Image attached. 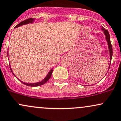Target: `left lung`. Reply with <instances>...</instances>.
<instances>
[{
	"instance_id": "left-lung-1",
	"label": "left lung",
	"mask_w": 121,
	"mask_h": 121,
	"mask_svg": "<svg viewBox=\"0 0 121 121\" xmlns=\"http://www.w3.org/2000/svg\"><path fill=\"white\" fill-rule=\"evenodd\" d=\"M101 30L103 31V33L105 36V39L106 40H107V43H108V49H109V57H110V63H109V68L108 70L110 68V63H111V60H112V55H113V50H112V46L111 44V42H110V35L109 33L108 30H105L104 29V27H101ZM108 73V72H107Z\"/></svg>"
}]
</instances>
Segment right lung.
I'll use <instances>...</instances> for the list:
<instances>
[{
	"mask_svg": "<svg viewBox=\"0 0 121 121\" xmlns=\"http://www.w3.org/2000/svg\"><path fill=\"white\" fill-rule=\"evenodd\" d=\"M34 18H29V19H27V20H25V21H22L21 22H20V24H18L15 27V28H17V27H18L20 26H21L22 25H27L28 24H33V22H34ZM10 65V64H9ZM10 68H11V70L12 73V74L14 75V77H16L17 78V79L18 80V81H20V82L21 83H22L23 84H25V85L26 86H31V87H37V86H42L43 85V84H44V83H46L47 82L48 80L50 79L51 77V75H52V72H53V68H52L49 71V72L48 73V74H47L46 77H45V78L43 79V80H42L41 81H39L38 82H36V83H26V82H23V81H21L20 79H19L16 76L15 74L13 73V72L12 71V69L11 68V65H10Z\"/></svg>",
	"mask_w": 121,
	"mask_h": 121,
	"instance_id": "1",
	"label": "right lung"
}]
</instances>
